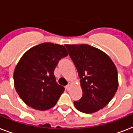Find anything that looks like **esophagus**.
Masks as SVG:
<instances>
[{
	"label": "esophagus",
	"mask_w": 133,
	"mask_h": 133,
	"mask_svg": "<svg viewBox=\"0 0 133 133\" xmlns=\"http://www.w3.org/2000/svg\"><path fill=\"white\" fill-rule=\"evenodd\" d=\"M70 84H71L70 83H69L68 84V85L65 86V88H66L67 90H70Z\"/></svg>",
	"instance_id": "34e87169"
}]
</instances>
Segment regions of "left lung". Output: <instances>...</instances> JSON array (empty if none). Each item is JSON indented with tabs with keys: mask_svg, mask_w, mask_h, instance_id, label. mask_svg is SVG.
Returning a JSON list of instances; mask_svg holds the SVG:
<instances>
[{
	"mask_svg": "<svg viewBox=\"0 0 133 133\" xmlns=\"http://www.w3.org/2000/svg\"><path fill=\"white\" fill-rule=\"evenodd\" d=\"M80 78L83 95L74 101L78 110L90 114L108 105L118 88L117 68L103 51L86 44L65 45Z\"/></svg>",
	"mask_w": 133,
	"mask_h": 133,
	"instance_id": "left-lung-1",
	"label": "left lung"
}]
</instances>
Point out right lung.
Returning a JSON list of instances; mask_svg holds the SVG:
<instances>
[{
  "label": "right lung",
  "mask_w": 133,
  "mask_h": 133,
  "mask_svg": "<svg viewBox=\"0 0 133 133\" xmlns=\"http://www.w3.org/2000/svg\"><path fill=\"white\" fill-rule=\"evenodd\" d=\"M68 55L62 45L43 43L30 48L23 55L14 72L16 90L28 105L46 110L56 105L64 92L56 83L54 69Z\"/></svg>",
  "instance_id": "obj_1"
}]
</instances>
